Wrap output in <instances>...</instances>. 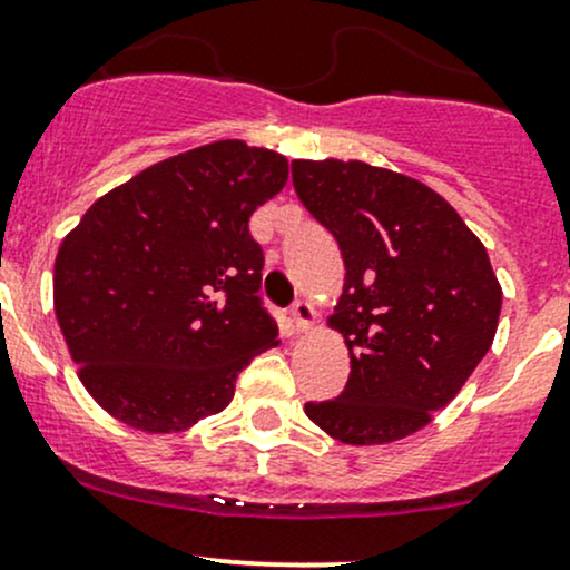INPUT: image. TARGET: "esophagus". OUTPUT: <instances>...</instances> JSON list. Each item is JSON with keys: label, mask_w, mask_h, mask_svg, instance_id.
Masks as SVG:
<instances>
[{"label": "esophagus", "mask_w": 570, "mask_h": 570, "mask_svg": "<svg viewBox=\"0 0 570 570\" xmlns=\"http://www.w3.org/2000/svg\"><path fill=\"white\" fill-rule=\"evenodd\" d=\"M291 317H293V323H296V328L307 332L312 323H315V309H312V304L298 298V302L291 307Z\"/></svg>", "instance_id": "obj_1"}]
</instances>
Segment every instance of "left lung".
I'll list each match as a JSON object with an SVG mask.
<instances>
[{
  "instance_id": "left-lung-1",
  "label": "left lung",
  "mask_w": 570,
  "mask_h": 570,
  "mask_svg": "<svg viewBox=\"0 0 570 570\" xmlns=\"http://www.w3.org/2000/svg\"><path fill=\"white\" fill-rule=\"evenodd\" d=\"M291 170L345 261L332 326L351 351L345 391L304 410L351 445L419 432L492 347L503 291L487 249L449 200L394 170L358 160H293Z\"/></svg>"
}]
</instances>
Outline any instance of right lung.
Segmentation results:
<instances>
[{"instance_id":"1","label":"right lung","mask_w":570,"mask_h":570,"mask_svg":"<svg viewBox=\"0 0 570 570\" xmlns=\"http://www.w3.org/2000/svg\"><path fill=\"white\" fill-rule=\"evenodd\" d=\"M287 181L277 151L219 140L102 195L59 247L53 307L87 391L144 432L230 405L277 345L249 217Z\"/></svg>"}]
</instances>
